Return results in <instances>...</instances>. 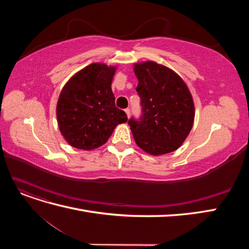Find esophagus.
Here are the masks:
<instances>
[{
	"instance_id": "obj_1",
	"label": "esophagus",
	"mask_w": 249,
	"mask_h": 249,
	"mask_svg": "<svg viewBox=\"0 0 249 249\" xmlns=\"http://www.w3.org/2000/svg\"><path fill=\"white\" fill-rule=\"evenodd\" d=\"M124 112H125V114H126L127 118H129V117H130V114H131V112H130V109H125V110H124Z\"/></svg>"
}]
</instances>
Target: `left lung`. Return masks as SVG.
<instances>
[{
    "mask_svg": "<svg viewBox=\"0 0 249 249\" xmlns=\"http://www.w3.org/2000/svg\"><path fill=\"white\" fill-rule=\"evenodd\" d=\"M141 99L140 120L131 118L137 145L153 156L177 150L189 135L194 122V103L189 88L178 74L154 61L134 64Z\"/></svg>",
    "mask_w": 249,
    "mask_h": 249,
    "instance_id": "1",
    "label": "left lung"
}]
</instances>
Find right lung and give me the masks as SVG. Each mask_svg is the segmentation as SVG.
<instances>
[{
    "instance_id": "obj_1",
    "label": "right lung",
    "mask_w": 249,
    "mask_h": 249,
    "mask_svg": "<svg viewBox=\"0 0 249 249\" xmlns=\"http://www.w3.org/2000/svg\"><path fill=\"white\" fill-rule=\"evenodd\" d=\"M115 66L92 63L74 73L60 92L56 114L59 130L70 145L91 150L105 144L119 124L127 122L115 107L111 84Z\"/></svg>"
}]
</instances>
